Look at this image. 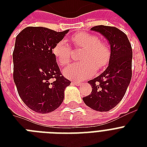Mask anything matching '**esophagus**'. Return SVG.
I'll return each mask as SVG.
<instances>
[{
	"instance_id": "34e87169",
	"label": "esophagus",
	"mask_w": 147,
	"mask_h": 147,
	"mask_svg": "<svg viewBox=\"0 0 147 147\" xmlns=\"http://www.w3.org/2000/svg\"><path fill=\"white\" fill-rule=\"evenodd\" d=\"M71 83H72L73 85H77V86H79V85H81V82H78V81H72V82H71Z\"/></svg>"
}]
</instances>
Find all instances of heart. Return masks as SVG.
Masks as SVG:
<instances>
[{"instance_id":"b5f03b06","label":"heart","mask_w":147,"mask_h":147,"mask_svg":"<svg viewBox=\"0 0 147 147\" xmlns=\"http://www.w3.org/2000/svg\"><path fill=\"white\" fill-rule=\"evenodd\" d=\"M75 47L84 48L81 55L82 62L73 63L64 70L66 77L75 80H83L92 76L95 69L107 65L111 58V49L107 42L99 40L92 33L81 32L71 36ZM53 55L61 65H67L71 59V49L65 40L59 41L53 49Z\"/></svg>"}]
</instances>
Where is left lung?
Returning <instances> with one entry per match:
<instances>
[{
  "instance_id": "1",
  "label": "left lung",
  "mask_w": 147,
  "mask_h": 147,
  "mask_svg": "<svg viewBox=\"0 0 147 147\" xmlns=\"http://www.w3.org/2000/svg\"><path fill=\"white\" fill-rule=\"evenodd\" d=\"M91 30L99 32L108 40L111 58L105 71L88 81L92 91L83 100L92 109L108 111L122 100L131 80L132 47L127 35L117 27L98 25Z\"/></svg>"
}]
</instances>
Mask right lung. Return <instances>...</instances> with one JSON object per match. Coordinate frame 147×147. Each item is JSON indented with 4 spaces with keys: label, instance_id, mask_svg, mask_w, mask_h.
<instances>
[{
    "label": "right lung",
    "instance_id": "1",
    "mask_svg": "<svg viewBox=\"0 0 147 147\" xmlns=\"http://www.w3.org/2000/svg\"><path fill=\"white\" fill-rule=\"evenodd\" d=\"M69 31L27 26L16 37L13 81L22 100L34 111L52 112L63 101L65 88L71 82L61 73L53 49Z\"/></svg>",
    "mask_w": 147,
    "mask_h": 147
}]
</instances>
